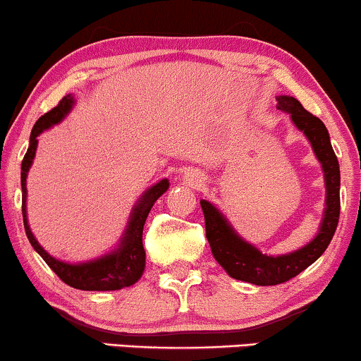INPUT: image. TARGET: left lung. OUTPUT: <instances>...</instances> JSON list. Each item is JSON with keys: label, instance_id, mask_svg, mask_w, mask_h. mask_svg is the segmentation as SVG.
Returning <instances> with one entry per match:
<instances>
[{"label": "left lung", "instance_id": "obj_1", "mask_svg": "<svg viewBox=\"0 0 361 361\" xmlns=\"http://www.w3.org/2000/svg\"><path fill=\"white\" fill-rule=\"evenodd\" d=\"M278 108L290 113L294 125L304 131L312 145L317 159L325 172L327 209L319 235L307 246L283 256H266L255 246L246 243L226 224L224 215L207 200H200L205 219V235L212 253L231 278L256 286H274L293 279L302 273L327 250L334 238L340 216V167L337 156L330 145L329 131L322 121L309 113L293 97H278Z\"/></svg>", "mask_w": 361, "mask_h": 361}]
</instances>
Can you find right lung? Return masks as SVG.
Returning <instances> with one entry per match:
<instances>
[{
  "label": "right lung",
  "instance_id": "obj_1",
  "mask_svg": "<svg viewBox=\"0 0 361 361\" xmlns=\"http://www.w3.org/2000/svg\"><path fill=\"white\" fill-rule=\"evenodd\" d=\"M72 97L67 95L59 102L57 106H54L51 111H47L46 115H42L34 125L31 131V141H29L27 152L24 154L23 164H21V187H23V216H24V230H26L29 243L32 245V248L42 256V259L46 261L49 268L61 278L63 283L72 286L75 289L82 290H116L121 288H128V286L135 284L137 279L141 278L142 271H145V261L146 253L142 248V226L149 214L151 207L154 205V202L164 194L169 187L167 179H162L159 184L152 185L149 190L142 195L140 204L136 205V209L133 210L130 225H128L126 235L123 238L120 248L113 251V253L103 256L100 259L88 261V263L82 264H67L62 263L56 258H52L51 255H47V251H44L41 245L37 243L34 235L31 233V228L27 225L26 219V177L27 171L32 164L34 154H36L37 147V136L41 135L44 130H47L49 126L56 125L62 120L63 116L71 111L72 108Z\"/></svg>",
  "mask_w": 361,
  "mask_h": 361
}]
</instances>
